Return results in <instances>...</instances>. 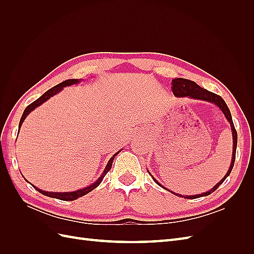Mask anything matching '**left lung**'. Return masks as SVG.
Returning <instances> with one entry per match:
<instances>
[{
    "label": "left lung",
    "instance_id": "obj_1",
    "mask_svg": "<svg viewBox=\"0 0 254 254\" xmlns=\"http://www.w3.org/2000/svg\"><path fill=\"white\" fill-rule=\"evenodd\" d=\"M172 91L175 96L177 97H184V96H189L190 98H195V99H201V101H206V102H210V103H213L215 105H217L220 110L224 112L225 117L227 118V120L229 121L230 125H231V129H232V134H233V157H232V162H231V166H230L228 173L226 174V176L224 177V178L221 179V181H219V183H217L216 186H215L211 190L206 191V193H203V194H200V195H194V196H187L186 198L188 199H196V198H199V197H203V196H207L212 194L213 191H215L217 190V188L220 186V184L224 182L226 180L227 177L231 174V171L232 168L234 166V162H235V153H236V146H237V132H236V129L234 127V124H233V121H232V117H231V112H230L229 108L227 104L225 103L224 99H222L221 96L217 95L213 93V92H210L207 91L201 87H199L198 84L195 82V81H191V80H189V79H186V78H176V79H173L172 80ZM152 177V176H151ZM153 178V177H152ZM153 180L156 181L157 184H159L160 187H162L161 184L153 178ZM163 188V187H162ZM171 191V190H170ZM173 193V191H172ZM175 194V193H174ZM177 196H181L183 197L182 195H179V194H176Z\"/></svg>",
    "mask_w": 254,
    "mask_h": 254
}]
</instances>
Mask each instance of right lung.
Listing matches in <instances>:
<instances>
[{"mask_svg":"<svg viewBox=\"0 0 254 254\" xmlns=\"http://www.w3.org/2000/svg\"><path fill=\"white\" fill-rule=\"evenodd\" d=\"M77 82H78V79H67V80L63 81L61 83L57 84V86L53 87L52 89H50L49 91L45 92V93H44L42 96H40L39 98L36 99V101H35L34 103H32V104L28 105V106L26 107L25 110H24V112H23L22 117H21V120H20V123H19V127H21L23 121L25 120V118H26L27 115L29 114V112H32V111L36 108V107L40 106V105H41V104H43L44 102H47L49 98H51L53 95L57 94L59 91L63 90V89H64V87L71 86V84L77 83ZM119 152H120V151H118L117 153H115V155H113V157L109 160V162H108V164H107V166H106V168H105L104 173L102 174V176H101V177H99L98 180H97L96 182H94L93 184H92V186H90V187H88V188H86V189H82V190H76V191H71V193H50V191H45V190H39L38 188L34 187L33 184H32V186H33V187H34L38 191H39V193H41V194H43V195H45V196H48V197L57 198V199H60V200H64V201H72V200H75V199H77V198H79V197H81V196H84L86 194H88L89 191L93 190L95 188H97V187L99 186V184H101V182H102V181H103V179H104V177L107 175V173H108V172L111 170V167H112V162H113V160H114V157L117 156Z\"/></svg>","mask_w":254,"mask_h":254,"instance_id":"1","label":"right lung"}]
</instances>
